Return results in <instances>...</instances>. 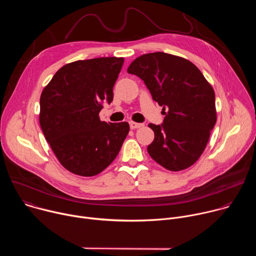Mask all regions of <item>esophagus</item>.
Masks as SVG:
<instances>
[{"mask_svg":"<svg viewBox=\"0 0 256 256\" xmlns=\"http://www.w3.org/2000/svg\"><path fill=\"white\" fill-rule=\"evenodd\" d=\"M144 124H138V122H130V126L132 130H136V128H142Z\"/></svg>","mask_w":256,"mask_h":256,"instance_id":"obj_1","label":"esophagus"}]
</instances>
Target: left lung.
Wrapping results in <instances>:
<instances>
[{"mask_svg":"<svg viewBox=\"0 0 256 256\" xmlns=\"http://www.w3.org/2000/svg\"><path fill=\"white\" fill-rule=\"evenodd\" d=\"M128 72L140 78L153 100L163 107V124H149L155 134L149 155L170 171L194 165L216 122L210 84L192 62L161 52L136 58Z\"/></svg>","mask_w":256,"mask_h":256,"instance_id":"obj_1","label":"left lung"}]
</instances>
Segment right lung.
<instances>
[{"label": "right lung", "instance_id": "1", "mask_svg": "<svg viewBox=\"0 0 256 256\" xmlns=\"http://www.w3.org/2000/svg\"><path fill=\"white\" fill-rule=\"evenodd\" d=\"M124 58H97L62 66L40 96V124L52 152L70 172L94 176L116 159L130 124L101 122L114 100Z\"/></svg>", "mask_w": 256, "mask_h": 256}]
</instances>
